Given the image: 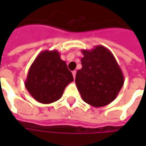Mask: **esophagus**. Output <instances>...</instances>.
<instances>
[{
	"label": "esophagus",
	"mask_w": 146,
	"mask_h": 146,
	"mask_svg": "<svg viewBox=\"0 0 146 146\" xmlns=\"http://www.w3.org/2000/svg\"><path fill=\"white\" fill-rule=\"evenodd\" d=\"M72 73H73V78H75V77H76V71H73V72H72Z\"/></svg>",
	"instance_id": "34e87169"
}]
</instances>
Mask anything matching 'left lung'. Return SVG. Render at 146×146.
I'll return each instance as SVG.
<instances>
[{
    "mask_svg": "<svg viewBox=\"0 0 146 146\" xmlns=\"http://www.w3.org/2000/svg\"><path fill=\"white\" fill-rule=\"evenodd\" d=\"M82 68L76 74V88L86 103L98 108L110 104L122 88L124 77L111 51L102 45L81 50Z\"/></svg>",
    "mask_w": 146,
    "mask_h": 146,
    "instance_id": "obj_1",
    "label": "left lung"
}]
</instances>
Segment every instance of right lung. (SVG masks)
<instances>
[{"instance_id": "right-lung-1", "label": "right lung", "mask_w": 146, "mask_h": 146, "mask_svg": "<svg viewBox=\"0 0 146 146\" xmlns=\"http://www.w3.org/2000/svg\"><path fill=\"white\" fill-rule=\"evenodd\" d=\"M73 81V74L58 51L45 50L30 66L25 87L36 101L50 104L58 100L66 87Z\"/></svg>"}]
</instances>
